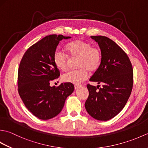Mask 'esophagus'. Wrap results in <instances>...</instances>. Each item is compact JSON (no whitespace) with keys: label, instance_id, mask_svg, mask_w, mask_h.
Returning <instances> with one entry per match:
<instances>
[{"label":"esophagus","instance_id":"1","mask_svg":"<svg viewBox=\"0 0 148 148\" xmlns=\"http://www.w3.org/2000/svg\"><path fill=\"white\" fill-rule=\"evenodd\" d=\"M80 87H81V85H77V84H76V85H74L75 90H77V89H78Z\"/></svg>","mask_w":148,"mask_h":148}]
</instances>
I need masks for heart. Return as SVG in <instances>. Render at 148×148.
Masks as SVG:
<instances>
[{
  "instance_id": "1",
  "label": "heart",
  "mask_w": 148,
  "mask_h": 148,
  "mask_svg": "<svg viewBox=\"0 0 148 148\" xmlns=\"http://www.w3.org/2000/svg\"><path fill=\"white\" fill-rule=\"evenodd\" d=\"M66 49L71 58H78V70L66 72L62 76L65 82L79 84L88 76V71H96L102 60V53L97 47H93L88 42L76 39L69 42ZM53 62L59 70L64 71L67 68L69 59L67 55L60 50H56L53 54Z\"/></svg>"
}]
</instances>
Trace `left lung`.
Segmentation results:
<instances>
[{"instance_id": "1", "label": "left lung", "mask_w": 148, "mask_h": 148, "mask_svg": "<svg viewBox=\"0 0 148 148\" xmlns=\"http://www.w3.org/2000/svg\"><path fill=\"white\" fill-rule=\"evenodd\" d=\"M98 42L102 60L90 81L102 83V88L87 84L89 95L85 102L88 114L97 120L108 121L117 115L128 101L132 90L133 68L129 58L108 37L91 36Z\"/></svg>"}]
</instances>
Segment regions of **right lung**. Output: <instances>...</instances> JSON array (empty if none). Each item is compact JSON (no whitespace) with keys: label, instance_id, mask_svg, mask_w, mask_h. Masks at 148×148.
<instances>
[{"label":"right lung","instance_id":"obj_1","mask_svg":"<svg viewBox=\"0 0 148 148\" xmlns=\"http://www.w3.org/2000/svg\"><path fill=\"white\" fill-rule=\"evenodd\" d=\"M69 38L56 34L47 36L31 46L20 63L19 95L28 110L40 119L57 116L66 99L74 90L73 84L70 83L50 86L51 81L60 76V71L53 62V54L60 41Z\"/></svg>","mask_w":148,"mask_h":148}]
</instances>
